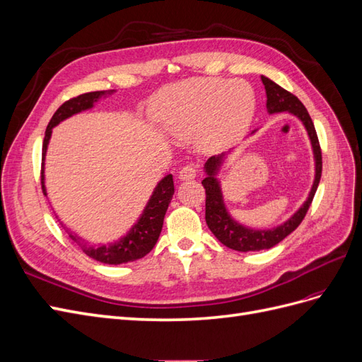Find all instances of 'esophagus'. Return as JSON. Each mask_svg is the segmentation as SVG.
Returning <instances> with one entry per match:
<instances>
[{
    "mask_svg": "<svg viewBox=\"0 0 362 362\" xmlns=\"http://www.w3.org/2000/svg\"><path fill=\"white\" fill-rule=\"evenodd\" d=\"M198 172H199V169H198V166H196V164H187V166L181 168V170H180V180H182V181L193 180V178H196V175H198Z\"/></svg>",
    "mask_w": 362,
    "mask_h": 362,
    "instance_id": "1",
    "label": "esophagus"
}]
</instances>
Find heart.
Listing matches in <instances>:
<instances>
[{
  "instance_id": "b5f03b06",
  "label": "heart",
  "mask_w": 362,
  "mask_h": 362,
  "mask_svg": "<svg viewBox=\"0 0 362 362\" xmlns=\"http://www.w3.org/2000/svg\"><path fill=\"white\" fill-rule=\"evenodd\" d=\"M254 107V92L243 81L193 78L164 93L160 119L175 136L190 137L199 131L204 146L218 148L243 133Z\"/></svg>"
}]
</instances>
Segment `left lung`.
Wrapping results in <instances>:
<instances>
[{
	"mask_svg": "<svg viewBox=\"0 0 362 362\" xmlns=\"http://www.w3.org/2000/svg\"><path fill=\"white\" fill-rule=\"evenodd\" d=\"M261 81L264 84L266 95H267V104H266L267 112L270 115L288 112L296 117H299L302 120V124L305 125L306 131H308L313 152H314L315 177H314L311 192L308 194V199L303 202V205L288 218L287 222H284L282 225L272 229H252L235 222L225 206L222 187H221V182L217 180V173L222 168L226 154L213 156L208 158L204 166L206 178L202 180V185L206 194L205 221L208 228H210V231L216 235L218 242L225 245L226 247L238 250V252L270 249L275 245H278L279 242H282V240L288 234H291L294 229L300 225L303 217L306 216V211H308V208L313 202V198L317 187H319L320 177H322V149L319 144V137H317L314 124L308 112H306L305 105L298 100V96H294L286 89H282L281 86L273 83L270 78H267V76H261ZM254 133L255 131H252V134Z\"/></svg>",
	"mask_w": 362,
	"mask_h": 362,
	"instance_id": "1",
	"label": "left lung"
}]
</instances>
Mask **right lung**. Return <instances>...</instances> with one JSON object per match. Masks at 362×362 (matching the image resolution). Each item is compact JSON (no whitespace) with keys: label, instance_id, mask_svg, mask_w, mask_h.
Returning a JSON list of instances; mask_svg holds the SVG:
<instances>
[{"label":"right lung","instance_id":"right-lung-1","mask_svg":"<svg viewBox=\"0 0 362 362\" xmlns=\"http://www.w3.org/2000/svg\"><path fill=\"white\" fill-rule=\"evenodd\" d=\"M113 92L115 90H100V92L83 93L80 96L72 98V100H69L66 103H63L59 107V110L54 113V116L51 117L49 124L47 127L45 139H43V146H42V190H43V194H47L45 177H43V164H45V156H47L48 144H49V139L52 134V128L59 125L64 119H68L80 112L89 110V108H92L93 104L100 100V98L112 95ZM173 192H175L173 177L169 173L157 184V187L154 189V192H152L144 213H141V216L139 217V221L134 223V226L129 229L127 235L119 238L115 243L90 246L89 243H86L81 237L75 235L72 233H68V234L74 240V242L83 249L86 255H89L90 258L100 261V262H104V264L117 266V264H124V262L144 258L146 254H149L152 247H154L157 243V240L161 233V228H163L164 214H166V211H168V206L172 201ZM62 226H63V223H62Z\"/></svg>","mask_w":362,"mask_h":362}]
</instances>
